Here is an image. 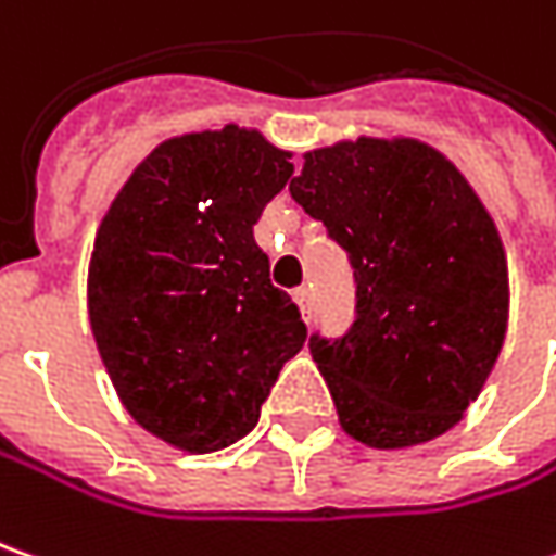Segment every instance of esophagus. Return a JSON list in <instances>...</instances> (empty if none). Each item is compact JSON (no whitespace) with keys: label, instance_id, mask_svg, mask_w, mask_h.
Wrapping results in <instances>:
<instances>
[{"label":"esophagus","instance_id":"esophagus-1","mask_svg":"<svg viewBox=\"0 0 556 556\" xmlns=\"http://www.w3.org/2000/svg\"><path fill=\"white\" fill-rule=\"evenodd\" d=\"M293 303H296V306H300V313L306 316V313H309V306H313V291H309V288L293 291Z\"/></svg>","mask_w":556,"mask_h":556}]
</instances>
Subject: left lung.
<instances>
[{"label":"left lung","instance_id":"left-lung-1","mask_svg":"<svg viewBox=\"0 0 556 556\" xmlns=\"http://www.w3.org/2000/svg\"><path fill=\"white\" fill-rule=\"evenodd\" d=\"M291 197L353 263V328L309 338L341 429L375 451L454 429L510 319L507 250L476 187L416 137H356L303 153Z\"/></svg>","mask_w":556,"mask_h":556}]
</instances>
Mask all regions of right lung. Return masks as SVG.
<instances>
[{
	"label": "right lung",
	"instance_id": "obj_1",
	"mask_svg": "<svg viewBox=\"0 0 556 556\" xmlns=\"http://www.w3.org/2000/svg\"><path fill=\"white\" fill-rule=\"evenodd\" d=\"M256 127L168 137L109 203L87 265L99 359L130 419L184 454L240 441L306 325L253 240L293 175Z\"/></svg>",
	"mask_w": 556,
	"mask_h": 556
}]
</instances>
